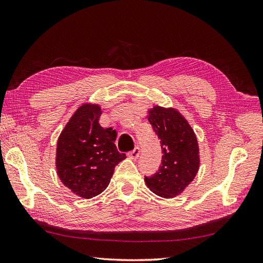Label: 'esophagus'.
<instances>
[{"label":"esophagus","mask_w":263,"mask_h":263,"mask_svg":"<svg viewBox=\"0 0 263 263\" xmlns=\"http://www.w3.org/2000/svg\"><path fill=\"white\" fill-rule=\"evenodd\" d=\"M140 155V148L139 147H136L134 150H132L130 153L127 154V156H128L130 159H137Z\"/></svg>","instance_id":"1"}]
</instances>
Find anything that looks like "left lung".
<instances>
[{
	"label": "left lung",
	"mask_w": 263,
	"mask_h": 263,
	"mask_svg": "<svg viewBox=\"0 0 263 263\" xmlns=\"http://www.w3.org/2000/svg\"><path fill=\"white\" fill-rule=\"evenodd\" d=\"M148 121L160 139L163 156L158 171L145 177V182L159 196H177L193 181L200 165L195 134L172 108L155 106L149 110Z\"/></svg>",
	"instance_id": "8db88e82"
}]
</instances>
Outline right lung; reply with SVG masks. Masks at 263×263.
<instances>
[{
  "mask_svg": "<svg viewBox=\"0 0 263 263\" xmlns=\"http://www.w3.org/2000/svg\"><path fill=\"white\" fill-rule=\"evenodd\" d=\"M99 105L83 104L60 134L55 166L61 182L77 195L91 198L101 194L115 166L126 158L117 150L116 132L99 124Z\"/></svg>",
  "mask_w": 263,
  "mask_h": 263,
  "instance_id": "add662e5",
  "label": "right lung"
}]
</instances>
